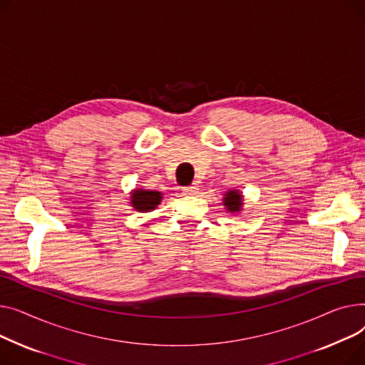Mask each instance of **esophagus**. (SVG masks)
<instances>
[{"mask_svg":"<svg viewBox=\"0 0 365 365\" xmlns=\"http://www.w3.org/2000/svg\"><path fill=\"white\" fill-rule=\"evenodd\" d=\"M197 185L196 184H191V185H187V187H182V191L185 192V195H196L197 192Z\"/></svg>","mask_w":365,"mask_h":365,"instance_id":"34e87169","label":"esophagus"}]
</instances>
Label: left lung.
I'll use <instances>...</instances> for the list:
<instances>
[{
  "label": "left lung",
  "mask_w": 365,
  "mask_h": 365,
  "mask_svg": "<svg viewBox=\"0 0 365 365\" xmlns=\"http://www.w3.org/2000/svg\"><path fill=\"white\" fill-rule=\"evenodd\" d=\"M224 205L228 207V210L231 212H237L240 210L242 206V195H239L237 191H230L225 195L224 199Z\"/></svg>",
  "instance_id": "1"
}]
</instances>
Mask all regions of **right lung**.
<instances>
[{
	"label": "right lung",
	"instance_id": "1",
	"mask_svg": "<svg viewBox=\"0 0 365 365\" xmlns=\"http://www.w3.org/2000/svg\"><path fill=\"white\" fill-rule=\"evenodd\" d=\"M131 197H133V206L141 212L155 209L162 200V195L159 191H148V190H135Z\"/></svg>",
	"mask_w": 365,
	"mask_h": 365
}]
</instances>
